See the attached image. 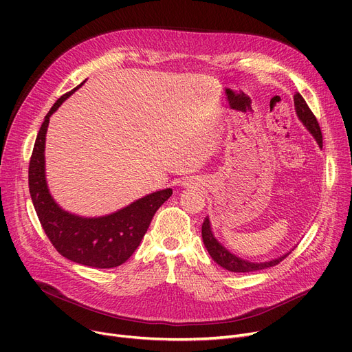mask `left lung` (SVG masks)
Returning a JSON list of instances; mask_svg holds the SVG:
<instances>
[{
	"instance_id": "1",
	"label": "left lung",
	"mask_w": 352,
	"mask_h": 352,
	"mask_svg": "<svg viewBox=\"0 0 352 352\" xmlns=\"http://www.w3.org/2000/svg\"><path fill=\"white\" fill-rule=\"evenodd\" d=\"M294 104H295V109H297V114L300 117V120L304 122V125L308 128V131L316 137V140L318 141V145L322 148V134H321V128L320 124L316 118V116L312 114V111L309 109L308 104L305 102V100L302 98V96L300 92H295L294 96ZM202 241H204V245L207 248V251L210 252V255L212 256V260L221 265L223 268L231 271V272H252V271H260V270H265L270 267H274L276 264H280L283 260L291 254H285L276 260L268 261V263H250L245 260H241V258L235 256L234 254H231L230 251H227L223 245H221L217 239L214 238L212 232H211V227H210V221L206 217L204 223H202Z\"/></svg>"
}]
</instances>
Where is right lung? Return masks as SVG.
Segmentation results:
<instances>
[{
  "label": "right lung",
  "mask_w": 352,
  "mask_h": 352,
  "mask_svg": "<svg viewBox=\"0 0 352 352\" xmlns=\"http://www.w3.org/2000/svg\"><path fill=\"white\" fill-rule=\"evenodd\" d=\"M78 87L58 98L45 116L30 160L28 187L35 212L55 250L72 263L92 268H114L124 264L137 250L154 214L171 197L173 190L153 192L118 212L100 218L72 215L55 204L44 174L47 126L51 114Z\"/></svg>",
  "instance_id": "add662e5"
}]
</instances>
